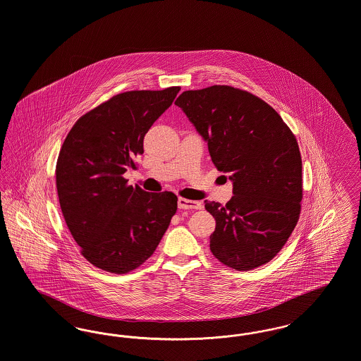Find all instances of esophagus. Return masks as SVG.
<instances>
[{
    "mask_svg": "<svg viewBox=\"0 0 361 361\" xmlns=\"http://www.w3.org/2000/svg\"><path fill=\"white\" fill-rule=\"evenodd\" d=\"M178 208H181V209H202L203 204L200 202H193V200L180 197L178 199Z\"/></svg>",
    "mask_w": 361,
    "mask_h": 361,
    "instance_id": "obj_1",
    "label": "esophagus"
}]
</instances>
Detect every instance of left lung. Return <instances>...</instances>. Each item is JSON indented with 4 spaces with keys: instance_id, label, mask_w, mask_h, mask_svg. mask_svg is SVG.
I'll list each match as a JSON object with an SVG mask.
<instances>
[{
    "instance_id": "obj_1",
    "label": "left lung",
    "mask_w": 361,
    "mask_h": 361,
    "mask_svg": "<svg viewBox=\"0 0 361 361\" xmlns=\"http://www.w3.org/2000/svg\"><path fill=\"white\" fill-rule=\"evenodd\" d=\"M208 145L218 171L233 181L222 206L204 202L216 227L209 249L226 267L250 271L283 249L300 215L302 157L275 109L228 85L185 90L176 100Z\"/></svg>"
}]
</instances>
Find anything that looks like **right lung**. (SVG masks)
<instances>
[{"instance_id": "obj_1", "label": "right lung", "mask_w": 361, "mask_h": 361, "mask_svg": "<svg viewBox=\"0 0 361 361\" xmlns=\"http://www.w3.org/2000/svg\"><path fill=\"white\" fill-rule=\"evenodd\" d=\"M180 86L130 90L74 123L56 161V190L65 222L81 255L96 268L128 274L157 249L177 211L173 192H145L123 174L135 169L143 137Z\"/></svg>"}]
</instances>
